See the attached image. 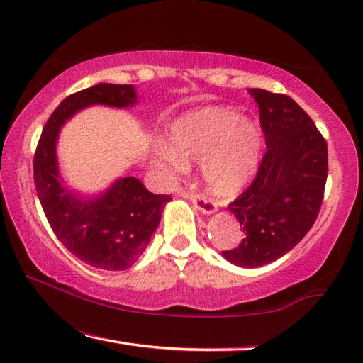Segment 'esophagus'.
Returning a JSON list of instances; mask_svg holds the SVG:
<instances>
[{
    "label": "esophagus",
    "instance_id": "1",
    "mask_svg": "<svg viewBox=\"0 0 363 363\" xmlns=\"http://www.w3.org/2000/svg\"><path fill=\"white\" fill-rule=\"evenodd\" d=\"M182 198L189 199V201L191 202V204L199 210L201 213H204V215H212V213H215L216 206L213 204V202L210 201V199H207V198H204V196L198 195V193L184 191V193H182Z\"/></svg>",
    "mask_w": 363,
    "mask_h": 363
}]
</instances>
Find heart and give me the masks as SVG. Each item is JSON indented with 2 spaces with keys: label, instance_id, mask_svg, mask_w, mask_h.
Masks as SVG:
<instances>
[{
  "label": "heart",
  "instance_id": "heart-1",
  "mask_svg": "<svg viewBox=\"0 0 363 363\" xmlns=\"http://www.w3.org/2000/svg\"><path fill=\"white\" fill-rule=\"evenodd\" d=\"M263 133L257 122L233 108L207 106L174 119L165 131L157 161L174 172L202 164L206 189L215 198H232L257 172Z\"/></svg>",
  "mask_w": 363,
  "mask_h": 363
}]
</instances>
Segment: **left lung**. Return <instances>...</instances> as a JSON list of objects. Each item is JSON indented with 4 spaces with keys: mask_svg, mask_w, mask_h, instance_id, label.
Returning a JSON list of instances; mask_svg holds the SVG:
<instances>
[{
    "mask_svg": "<svg viewBox=\"0 0 363 363\" xmlns=\"http://www.w3.org/2000/svg\"><path fill=\"white\" fill-rule=\"evenodd\" d=\"M266 153L250 187L227 207L244 238L223 257L259 267L288 254L315 223L328 176V145L311 117L284 94L252 88Z\"/></svg>",
    "mask_w": 363,
    "mask_h": 363,
    "instance_id": "obj_1",
    "label": "left lung"
}]
</instances>
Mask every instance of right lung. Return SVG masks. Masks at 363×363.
<instances>
[{
  "instance_id": "obj_1",
  "label": "right lung",
  "mask_w": 363,
  "mask_h": 363,
  "mask_svg": "<svg viewBox=\"0 0 363 363\" xmlns=\"http://www.w3.org/2000/svg\"><path fill=\"white\" fill-rule=\"evenodd\" d=\"M136 104L134 85L99 83L67 96L50 114L33 157L37 195L57 238L74 257L104 271H123L136 263L172 198L148 191L130 174L94 196L72 190L58 168L57 142L62 126L82 109L94 105L122 109Z\"/></svg>"
}]
</instances>
